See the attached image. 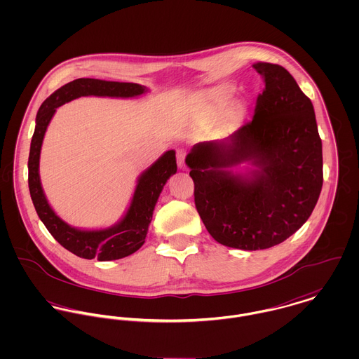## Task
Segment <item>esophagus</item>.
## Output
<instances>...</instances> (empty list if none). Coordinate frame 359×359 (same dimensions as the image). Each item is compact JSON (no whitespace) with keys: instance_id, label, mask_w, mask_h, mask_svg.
I'll return each instance as SVG.
<instances>
[{"instance_id":"34e87169","label":"esophagus","mask_w":359,"mask_h":359,"mask_svg":"<svg viewBox=\"0 0 359 359\" xmlns=\"http://www.w3.org/2000/svg\"><path fill=\"white\" fill-rule=\"evenodd\" d=\"M185 156H187L185 149H177V164H178V167H185Z\"/></svg>"}]
</instances>
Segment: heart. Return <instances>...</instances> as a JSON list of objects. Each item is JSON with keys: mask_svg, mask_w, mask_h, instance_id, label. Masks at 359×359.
I'll list each match as a JSON object with an SVG mask.
<instances>
[{"mask_svg": "<svg viewBox=\"0 0 359 359\" xmlns=\"http://www.w3.org/2000/svg\"><path fill=\"white\" fill-rule=\"evenodd\" d=\"M222 93H224V94H229V93H231V90H229V88H225Z\"/></svg>", "mask_w": 359, "mask_h": 359, "instance_id": "b5f03b06", "label": "heart"}]
</instances>
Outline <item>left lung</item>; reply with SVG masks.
<instances>
[{"mask_svg": "<svg viewBox=\"0 0 359 359\" xmlns=\"http://www.w3.org/2000/svg\"><path fill=\"white\" fill-rule=\"evenodd\" d=\"M265 88L255 117L226 141L196 144L185 163L208 233L241 250L276 246L299 231L319 199L322 141L311 100L282 66L257 62ZM249 162L253 169L233 173Z\"/></svg>", "mask_w": 359, "mask_h": 359, "instance_id": "8db88e82", "label": "left lung"}]
</instances>
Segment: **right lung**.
Masks as SVG:
<instances>
[{
	"mask_svg": "<svg viewBox=\"0 0 359 359\" xmlns=\"http://www.w3.org/2000/svg\"><path fill=\"white\" fill-rule=\"evenodd\" d=\"M148 91L135 83L104 81L98 79H77L51 94L40 106L36 117V130L29 154V189L33 205L56 242L76 256L87 259L111 261L135 253L144 243L152 221L154 205L167 180L177 172L175 152L167 151L138 178L133 201L124 217L104 229H79L70 226L55 214L48 203L40 181V154L47 127L56 107L80 97L133 98Z\"/></svg>",
	"mask_w": 359,
	"mask_h": 359,
	"instance_id": "right-lung-1",
	"label": "right lung"
}]
</instances>
